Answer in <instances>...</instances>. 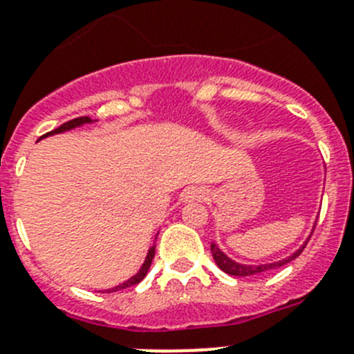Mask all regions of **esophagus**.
<instances>
[{
  "label": "esophagus",
  "instance_id": "34e87169",
  "mask_svg": "<svg viewBox=\"0 0 354 354\" xmlns=\"http://www.w3.org/2000/svg\"><path fill=\"white\" fill-rule=\"evenodd\" d=\"M205 190L204 188H198V187H192L185 192L183 195V201L185 202H195V201H204L205 198Z\"/></svg>",
  "mask_w": 354,
  "mask_h": 354
}]
</instances>
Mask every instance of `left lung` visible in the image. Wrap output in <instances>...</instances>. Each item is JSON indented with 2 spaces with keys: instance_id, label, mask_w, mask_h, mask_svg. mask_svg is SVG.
<instances>
[{
  "instance_id": "8db88e82",
  "label": "left lung",
  "mask_w": 354,
  "mask_h": 354,
  "mask_svg": "<svg viewBox=\"0 0 354 354\" xmlns=\"http://www.w3.org/2000/svg\"><path fill=\"white\" fill-rule=\"evenodd\" d=\"M318 218V216H317ZM315 230V223H313V228H311V233H313ZM311 233L308 235V239L304 240L303 243H301L299 247H297L296 250H294L290 256L283 257V259H279V261H273V263H257V264H247V263H239V261L232 259L230 256H226L225 252H223L221 249L218 247V243L212 242L211 243V252H212V257H214V263L218 264V268L223 270L225 273H228V275L232 277H250V275H259V273L263 272H268V270H275V268H280V266H286L287 263H290L292 259H296L297 256H299L301 252H303V249L306 247L308 240H310Z\"/></svg>"
}]
</instances>
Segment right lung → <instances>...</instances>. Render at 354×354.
Returning <instances> with one entry per match:
<instances>
[{
    "label": "right lung",
    "instance_id": "add662e5",
    "mask_svg": "<svg viewBox=\"0 0 354 354\" xmlns=\"http://www.w3.org/2000/svg\"><path fill=\"white\" fill-rule=\"evenodd\" d=\"M91 122H95V121H91L90 118H77V119H72V121L64 122V124H62L60 128H57V129H53V131H50V133H46V135H43L39 140L46 138V136L60 135V133H65V131H72V129L81 128V126H84V124H91ZM157 235H159V233H157ZM157 235H156V239H157ZM153 256H156V242H153L152 245H150L149 252H147V256H145V261H143V264H142V266H140L138 272H136L135 275L131 277V279H128V280H126V282L119 283V286L112 287V289H107V290H105V292H118V290L128 289V287H133V286H136V283L142 282V280L147 277V273H149V268H150V264H152Z\"/></svg>",
    "mask_w": 354,
    "mask_h": 354
}]
</instances>
